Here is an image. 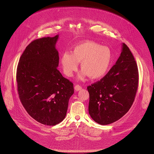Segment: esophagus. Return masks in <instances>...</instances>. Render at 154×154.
<instances>
[{
	"instance_id": "1",
	"label": "esophagus",
	"mask_w": 154,
	"mask_h": 154,
	"mask_svg": "<svg viewBox=\"0 0 154 154\" xmlns=\"http://www.w3.org/2000/svg\"><path fill=\"white\" fill-rule=\"evenodd\" d=\"M74 88H75V90L76 91H80V90H81V89H82V88L80 85H75V87H74Z\"/></svg>"
}]
</instances>
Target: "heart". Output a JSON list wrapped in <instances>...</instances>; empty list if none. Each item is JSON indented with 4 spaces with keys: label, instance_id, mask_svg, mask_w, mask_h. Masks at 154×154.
Listing matches in <instances>:
<instances>
[{
    "label": "heart",
    "instance_id": "b5f03b06",
    "mask_svg": "<svg viewBox=\"0 0 154 154\" xmlns=\"http://www.w3.org/2000/svg\"><path fill=\"white\" fill-rule=\"evenodd\" d=\"M112 53L106 46L94 42H85L74 46L72 53H64L61 57V65L65 74L72 77L81 62L82 71L79 75L80 80L89 76L97 79L103 77L108 72L112 62Z\"/></svg>",
    "mask_w": 154,
    "mask_h": 154
}]
</instances>
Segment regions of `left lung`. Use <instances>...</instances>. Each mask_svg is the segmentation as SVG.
Wrapping results in <instances>:
<instances>
[{"label": "left lung", "instance_id": "obj_1", "mask_svg": "<svg viewBox=\"0 0 154 154\" xmlns=\"http://www.w3.org/2000/svg\"><path fill=\"white\" fill-rule=\"evenodd\" d=\"M138 71L128 46L122 43L121 54L107 74L88 86L89 114L97 123L106 125L125 116L135 99Z\"/></svg>", "mask_w": 154, "mask_h": 154}]
</instances>
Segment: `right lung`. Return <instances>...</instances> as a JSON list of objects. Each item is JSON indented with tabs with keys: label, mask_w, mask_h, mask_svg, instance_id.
I'll return each mask as SVG.
<instances>
[{
	"label": "right lung",
	"mask_w": 154,
	"mask_h": 154,
	"mask_svg": "<svg viewBox=\"0 0 154 154\" xmlns=\"http://www.w3.org/2000/svg\"><path fill=\"white\" fill-rule=\"evenodd\" d=\"M59 35L31 42L17 68V91L21 103L37 122L54 126L63 120L74 94L73 83L57 69Z\"/></svg>",
	"instance_id": "right-lung-1"
}]
</instances>
